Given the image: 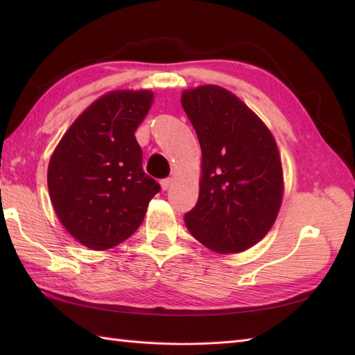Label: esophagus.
Masks as SVG:
<instances>
[{
    "label": "esophagus",
    "mask_w": 355,
    "mask_h": 355,
    "mask_svg": "<svg viewBox=\"0 0 355 355\" xmlns=\"http://www.w3.org/2000/svg\"><path fill=\"white\" fill-rule=\"evenodd\" d=\"M172 182H173V180H172L171 177H168V178H163L162 182H160V184H162V189H163V191H168L169 187H171V184H172Z\"/></svg>",
    "instance_id": "obj_1"
}]
</instances>
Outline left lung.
Segmentation results:
<instances>
[{
	"label": "left lung",
	"mask_w": 355,
	"mask_h": 355,
	"mask_svg": "<svg viewBox=\"0 0 355 355\" xmlns=\"http://www.w3.org/2000/svg\"><path fill=\"white\" fill-rule=\"evenodd\" d=\"M183 110L198 135L202 163L187 229L218 253H239L267 235L282 202L276 141L238 97L216 85L186 89Z\"/></svg>",
	"instance_id": "8db88e82"
}]
</instances>
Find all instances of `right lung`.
<instances>
[{"label":"right lung","instance_id":"1","mask_svg":"<svg viewBox=\"0 0 355 355\" xmlns=\"http://www.w3.org/2000/svg\"><path fill=\"white\" fill-rule=\"evenodd\" d=\"M154 94L111 92L76 119L51 155L50 198L64 227L80 244L107 250L130 238L160 184L146 175L135 130Z\"/></svg>","mask_w":355,"mask_h":355}]
</instances>
